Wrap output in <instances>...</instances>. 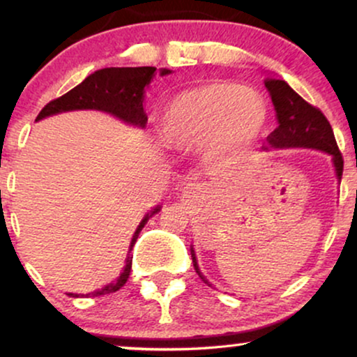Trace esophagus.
Listing matches in <instances>:
<instances>
[{"mask_svg": "<svg viewBox=\"0 0 357 357\" xmlns=\"http://www.w3.org/2000/svg\"><path fill=\"white\" fill-rule=\"evenodd\" d=\"M186 190L188 191H196V190H198V184H196V183H188L186 184Z\"/></svg>", "mask_w": 357, "mask_h": 357, "instance_id": "34e87169", "label": "esophagus"}]
</instances>
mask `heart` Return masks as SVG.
<instances>
[{
    "mask_svg": "<svg viewBox=\"0 0 357 357\" xmlns=\"http://www.w3.org/2000/svg\"><path fill=\"white\" fill-rule=\"evenodd\" d=\"M267 121V100L257 90L235 82H210L176 93L161 124L174 147L206 144L211 155L225 158L252 146Z\"/></svg>",
    "mask_w": 357,
    "mask_h": 357,
    "instance_id": "heart-1",
    "label": "heart"
}]
</instances>
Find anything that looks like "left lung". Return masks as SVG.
Returning <instances> with one entry per match:
<instances>
[{"label":"left lung","instance_id":"8db88e82","mask_svg":"<svg viewBox=\"0 0 357 357\" xmlns=\"http://www.w3.org/2000/svg\"><path fill=\"white\" fill-rule=\"evenodd\" d=\"M265 87L272 97L278 121V127L267 137L268 146L277 147V149H282V147H307V149L324 151V153L333 155L335 174L341 181L344 159L337 142H335L333 127H331L326 116L317 107L302 99L285 80L267 77ZM264 149L268 151V147L264 146ZM191 257L196 273L202 277L204 284L211 285L199 272L192 248Z\"/></svg>","mask_w":357,"mask_h":357}]
</instances>
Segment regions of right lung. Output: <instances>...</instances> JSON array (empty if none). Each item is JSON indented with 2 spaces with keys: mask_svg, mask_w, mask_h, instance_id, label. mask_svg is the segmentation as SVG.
I'll return each instance as SVG.
<instances>
[{
  "mask_svg": "<svg viewBox=\"0 0 357 357\" xmlns=\"http://www.w3.org/2000/svg\"><path fill=\"white\" fill-rule=\"evenodd\" d=\"M155 72V67H122V68H102V70L93 72L89 75L82 84L72 89L65 96L59 97V99L48 102L38 114L36 121L45 119L48 116H55L60 112H68V110H102L116 116L121 121L127 122L130 126L146 127L147 116L144 112V93L146 87L151 84ZM161 75H167L171 70L167 68H161L159 70ZM161 206H155L153 211L147 213L139 223L136 233H134L132 240H130L129 253H127L126 265L122 268L121 275H119L112 284L105 285L104 289L96 290L92 294H85V296L99 297L105 296V294L117 292L122 285L126 284L127 278L130 275V268H132V257H130V250H132L134 243H136L139 233H141L147 220L155 215ZM72 297H80V294H68ZM84 297V294H82Z\"/></svg>",
  "mask_w": 357,
  "mask_h": 357,
  "instance_id": "add662e5",
  "label": "right lung"
}]
</instances>
